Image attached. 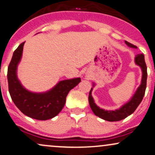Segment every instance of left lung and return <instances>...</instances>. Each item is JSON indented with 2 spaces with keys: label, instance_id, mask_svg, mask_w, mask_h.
Returning <instances> with one entry per match:
<instances>
[{
  "label": "left lung",
  "instance_id": "8db88e82",
  "mask_svg": "<svg viewBox=\"0 0 155 155\" xmlns=\"http://www.w3.org/2000/svg\"><path fill=\"white\" fill-rule=\"evenodd\" d=\"M125 44L130 47L132 48H137V47L131 44L127 41H125ZM135 62L137 65L139 66L141 68L142 76V81L141 84L139 87L137 88L135 94L132 97L130 100L126 104L123 105L119 109L115 110H105L104 109L100 108L97 105L94 103V100L91 96V92L93 88H91L89 95H88V102L91 108L95 115L105 120L113 122V121H119L121 120L125 119L128 115H131L134 111L136 110L137 106H139L141 103L142 98L145 96L146 86H147V66H146L145 61V56L143 54H139L135 56ZM95 84H94L93 87Z\"/></svg>",
  "mask_w": 155,
  "mask_h": 155
}]
</instances>
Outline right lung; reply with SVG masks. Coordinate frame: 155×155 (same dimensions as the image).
Listing matches in <instances>:
<instances>
[{
    "instance_id": "add662e5",
    "label": "right lung",
    "mask_w": 155,
    "mask_h": 155,
    "mask_svg": "<svg viewBox=\"0 0 155 155\" xmlns=\"http://www.w3.org/2000/svg\"><path fill=\"white\" fill-rule=\"evenodd\" d=\"M24 44L22 42L15 49L8 66V81L10 97L18 108L27 116L40 120L51 119L62 110L68 93L81 82V79L63 80L44 93L28 91L17 76V68L21 59Z\"/></svg>"
}]
</instances>
